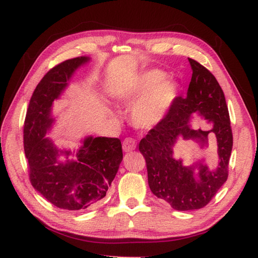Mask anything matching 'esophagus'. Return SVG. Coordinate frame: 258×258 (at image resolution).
<instances>
[{
    "mask_svg": "<svg viewBox=\"0 0 258 258\" xmlns=\"http://www.w3.org/2000/svg\"><path fill=\"white\" fill-rule=\"evenodd\" d=\"M122 145H123V151L124 152H131V151L135 150L136 142L133 139L127 138V139H125L123 141V144Z\"/></svg>",
    "mask_w": 258,
    "mask_h": 258,
    "instance_id": "esophagus-1",
    "label": "esophagus"
}]
</instances>
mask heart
<instances>
[{
  "label": "heart",
  "mask_w": 258,
  "mask_h": 258,
  "mask_svg": "<svg viewBox=\"0 0 258 258\" xmlns=\"http://www.w3.org/2000/svg\"><path fill=\"white\" fill-rule=\"evenodd\" d=\"M177 97V86L166 80L161 71L151 70L118 94V101L132 106L133 124L141 130H151L166 117Z\"/></svg>",
  "instance_id": "b5f03b06"
}]
</instances>
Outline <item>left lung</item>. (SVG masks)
<instances>
[{"mask_svg":"<svg viewBox=\"0 0 258 258\" xmlns=\"http://www.w3.org/2000/svg\"><path fill=\"white\" fill-rule=\"evenodd\" d=\"M193 70L186 97H176L166 117L153 127L139 145L146 161L147 177L152 193L176 211L199 210L211 202L226 182L228 162L233 147V134L228 108L222 87L210 71L188 58ZM197 113L211 124L208 131L191 128V115ZM213 133L218 141L219 162L210 170L204 160L184 167L173 156V146L179 138L194 139L202 146ZM197 168L199 172L195 174Z\"/></svg>","mask_w":258,"mask_h":258,"instance_id":"left-lung-1","label":"left lung"}]
</instances>
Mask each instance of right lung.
<instances>
[{
	"label": "right lung",
	"instance_id": "right-lung-1",
	"mask_svg": "<svg viewBox=\"0 0 258 258\" xmlns=\"http://www.w3.org/2000/svg\"><path fill=\"white\" fill-rule=\"evenodd\" d=\"M80 56L51 69L33 92L24 122V152L33 187L54 206L78 212L95 207L111 186L123 160L118 139L87 136L75 152L61 150L47 138L55 118L53 102L67 89L75 71L90 61ZM64 156L67 161H61ZM75 156V160H70Z\"/></svg>",
	"mask_w": 258,
	"mask_h": 258
}]
</instances>
